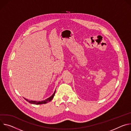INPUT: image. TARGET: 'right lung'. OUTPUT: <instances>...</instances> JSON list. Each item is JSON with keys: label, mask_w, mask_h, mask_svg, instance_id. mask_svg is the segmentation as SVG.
I'll return each instance as SVG.
<instances>
[{"label": "right lung", "mask_w": 131, "mask_h": 131, "mask_svg": "<svg viewBox=\"0 0 131 131\" xmlns=\"http://www.w3.org/2000/svg\"><path fill=\"white\" fill-rule=\"evenodd\" d=\"M55 93H56V90L54 92V93L50 97H49L48 98H47V99L45 100H43V101H33V100H28V99H26L25 98H24L27 101H28V102L30 104H35V105H40V104H46L48 102H49V101H50L53 98L54 96V94H55Z\"/></svg>", "instance_id": "obj_1"}]
</instances>
